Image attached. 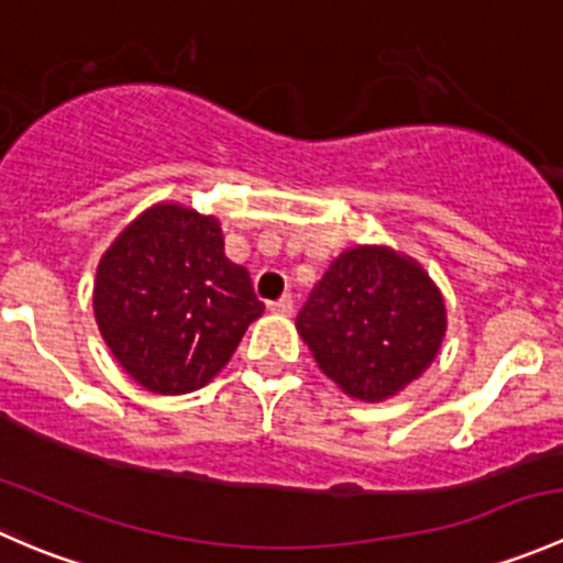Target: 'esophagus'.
<instances>
[{
    "label": "esophagus",
    "mask_w": 563,
    "mask_h": 563,
    "mask_svg": "<svg viewBox=\"0 0 563 563\" xmlns=\"http://www.w3.org/2000/svg\"><path fill=\"white\" fill-rule=\"evenodd\" d=\"M269 310L272 313H277V316H288L294 310V299L288 297H280V299H275V302H269Z\"/></svg>",
    "instance_id": "1"
}]
</instances>
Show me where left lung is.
<instances>
[{"instance_id":"1","label":"left lung","mask_w":563,"mask_h":563,"mask_svg":"<svg viewBox=\"0 0 563 563\" xmlns=\"http://www.w3.org/2000/svg\"><path fill=\"white\" fill-rule=\"evenodd\" d=\"M297 329L323 376L349 397L382 402L435 360L446 308L417 261L389 247L356 245L323 272Z\"/></svg>"}]
</instances>
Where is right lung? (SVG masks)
<instances>
[{
    "mask_svg": "<svg viewBox=\"0 0 563 563\" xmlns=\"http://www.w3.org/2000/svg\"><path fill=\"white\" fill-rule=\"evenodd\" d=\"M92 305L119 365L157 395L212 382L264 313L245 266L225 258L218 218L179 203H155L111 242Z\"/></svg>",
    "mask_w": 563,
    "mask_h": 563,
    "instance_id": "right-lung-1",
    "label": "right lung"
}]
</instances>
